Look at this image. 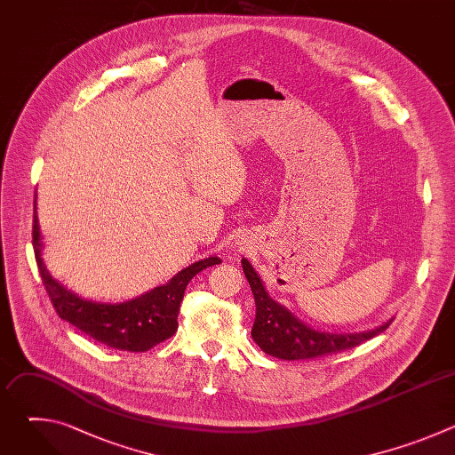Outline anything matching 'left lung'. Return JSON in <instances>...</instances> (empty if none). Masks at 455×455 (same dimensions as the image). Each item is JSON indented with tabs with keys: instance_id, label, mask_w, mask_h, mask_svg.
Masks as SVG:
<instances>
[{
	"instance_id": "8db88e82",
	"label": "left lung",
	"mask_w": 455,
	"mask_h": 455,
	"mask_svg": "<svg viewBox=\"0 0 455 455\" xmlns=\"http://www.w3.org/2000/svg\"><path fill=\"white\" fill-rule=\"evenodd\" d=\"M241 265L255 299L251 339L270 356L281 360H306L340 353L376 337L393 322L387 320L381 326L360 333H330L313 330L307 323L299 320L288 307L270 297L261 277L257 275L248 259L243 257Z\"/></svg>"
}]
</instances>
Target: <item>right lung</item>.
<instances>
[{
    "label": "right lung",
    "instance_id": "obj_1",
    "mask_svg": "<svg viewBox=\"0 0 455 455\" xmlns=\"http://www.w3.org/2000/svg\"><path fill=\"white\" fill-rule=\"evenodd\" d=\"M36 207V205H34ZM32 244L37 268L57 315L93 340L120 351L144 353L172 337L178 330L180 302L188 281L202 270L220 265V257H207L178 272L167 284L125 302L88 300L55 281L43 263V241L34 209Z\"/></svg>",
    "mask_w": 455,
    "mask_h": 455
}]
</instances>
